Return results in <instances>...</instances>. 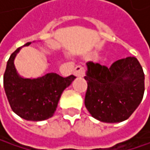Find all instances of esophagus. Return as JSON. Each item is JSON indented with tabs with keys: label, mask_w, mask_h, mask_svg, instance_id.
Listing matches in <instances>:
<instances>
[{
	"label": "esophagus",
	"mask_w": 150,
	"mask_h": 150,
	"mask_svg": "<svg viewBox=\"0 0 150 150\" xmlns=\"http://www.w3.org/2000/svg\"><path fill=\"white\" fill-rule=\"evenodd\" d=\"M84 74H85V70H84V68H83V67H81V66L76 67V68H74V74L76 76H77V77H82V76H84Z\"/></svg>",
	"instance_id": "34e87169"
}]
</instances>
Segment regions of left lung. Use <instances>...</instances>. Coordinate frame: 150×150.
I'll return each instance as SVG.
<instances>
[{"label":"left lung","instance_id":"1","mask_svg":"<svg viewBox=\"0 0 150 150\" xmlns=\"http://www.w3.org/2000/svg\"><path fill=\"white\" fill-rule=\"evenodd\" d=\"M86 65L84 104L90 114L108 123L129 119L141 103L145 91V76L138 59H120L109 68L93 62Z\"/></svg>","mask_w":150,"mask_h":150}]
</instances>
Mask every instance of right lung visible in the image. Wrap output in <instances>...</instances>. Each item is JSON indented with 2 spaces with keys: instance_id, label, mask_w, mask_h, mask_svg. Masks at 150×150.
Masks as SVG:
<instances>
[{
  "instance_id": "1",
  "label": "right lung",
  "mask_w": 150,
  "mask_h": 150,
  "mask_svg": "<svg viewBox=\"0 0 150 150\" xmlns=\"http://www.w3.org/2000/svg\"><path fill=\"white\" fill-rule=\"evenodd\" d=\"M28 42L24 46H30ZM22 47L11 55L3 76V86L11 110L21 118L40 122L53 116L61 94L76 76L62 77L48 73L38 78H23L17 73L14 59Z\"/></svg>"
}]
</instances>
